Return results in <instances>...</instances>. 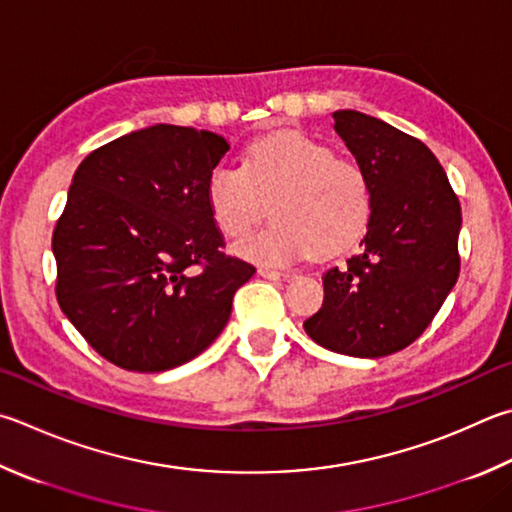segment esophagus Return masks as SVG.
Instances as JSON below:
<instances>
[{
	"label": "esophagus",
	"mask_w": 512,
	"mask_h": 512,
	"mask_svg": "<svg viewBox=\"0 0 512 512\" xmlns=\"http://www.w3.org/2000/svg\"><path fill=\"white\" fill-rule=\"evenodd\" d=\"M259 275L266 277V280H291V273H284V271H275V268H259Z\"/></svg>",
	"instance_id": "34e87169"
}]
</instances>
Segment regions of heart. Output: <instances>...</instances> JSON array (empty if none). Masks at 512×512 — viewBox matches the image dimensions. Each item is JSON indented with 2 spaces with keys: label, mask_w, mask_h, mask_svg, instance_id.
Instances as JSON below:
<instances>
[{
  "label": "heart",
  "mask_w": 512,
  "mask_h": 512,
  "mask_svg": "<svg viewBox=\"0 0 512 512\" xmlns=\"http://www.w3.org/2000/svg\"><path fill=\"white\" fill-rule=\"evenodd\" d=\"M210 217L226 237H241L266 215L273 221L235 244V253L282 266L309 253L338 255L365 235L374 208L369 174L336 159L329 145L284 132L255 141L241 167L219 163L206 181Z\"/></svg>",
  "instance_id": "heart-1"
}]
</instances>
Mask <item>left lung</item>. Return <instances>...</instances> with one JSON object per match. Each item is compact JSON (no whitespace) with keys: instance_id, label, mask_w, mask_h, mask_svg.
<instances>
[{"instance_id":"8db88e82","label":"left lung","mask_w":512,"mask_h":512,"mask_svg":"<svg viewBox=\"0 0 512 512\" xmlns=\"http://www.w3.org/2000/svg\"><path fill=\"white\" fill-rule=\"evenodd\" d=\"M333 120L369 174L374 208L360 253L324 273L322 309L304 331L329 351L380 358L412 345L457 284L461 206L418 138L353 109Z\"/></svg>"}]
</instances>
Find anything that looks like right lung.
Masks as SVG:
<instances>
[{
	"mask_svg": "<svg viewBox=\"0 0 512 512\" xmlns=\"http://www.w3.org/2000/svg\"><path fill=\"white\" fill-rule=\"evenodd\" d=\"M228 150L219 134L159 123L98 147L73 174L53 230L55 295L116 367L154 374L197 358L253 277L224 253L206 201Z\"/></svg>",
	"mask_w": 512,
	"mask_h": 512,
	"instance_id": "add662e5",
	"label": "right lung"
}]
</instances>
